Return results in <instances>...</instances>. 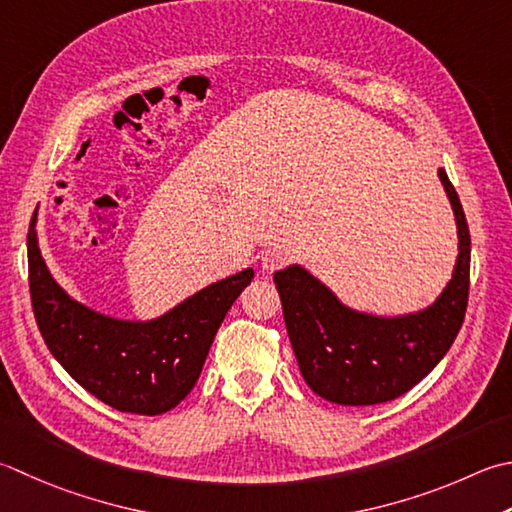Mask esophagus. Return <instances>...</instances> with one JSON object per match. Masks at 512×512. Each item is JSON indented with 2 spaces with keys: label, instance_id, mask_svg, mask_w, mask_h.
<instances>
[{
  "label": "esophagus",
  "instance_id": "1",
  "mask_svg": "<svg viewBox=\"0 0 512 512\" xmlns=\"http://www.w3.org/2000/svg\"><path fill=\"white\" fill-rule=\"evenodd\" d=\"M286 264V257L282 253H277V250H268V253L262 255V270L264 273H277V270H282Z\"/></svg>",
  "mask_w": 512,
  "mask_h": 512
}]
</instances>
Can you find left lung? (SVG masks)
Masks as SVG:
<instances>
[{"mask_svg": "<svg viewBox=\"0 0 512 512\" xmlns=\"http://www.w3.org/2000/svg\"><path fill=\"white\" fill-rule=\"evenodd\" d=\"M439 179L455 210L459 257L437 302L417 315L373 317L337 302L330 290L290 266L275 273L284 322L299 370L313 393L342 406H373L408 393L453 346L470 288V233L462 202L444 168Z\"/></svg>", "mask_w": 512, "mask_h": 512, "instance_id": "left-lung-1", "label": "left lung"}]
</instances>
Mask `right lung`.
<instances>
[{
	"instance_id": "right-lung-1",
	"label": "right lung",
	"mask_w": 512,
	"mask_h": 512,
	"mask_svg": "<svg viewBox=\"0 0 512 512\" xmlns=\"http://www.w3.org/2000/svg\"><path fill=\"white\" fill-rule=\"evenodd\" d=\"M246 268L188 297L155 322H119L70 299L39 253L35 215L28 228V286L39 333L66 373L110 408L162 415L197 384L228 308L250 284Z\"/></svg>"
}]
</instances>
